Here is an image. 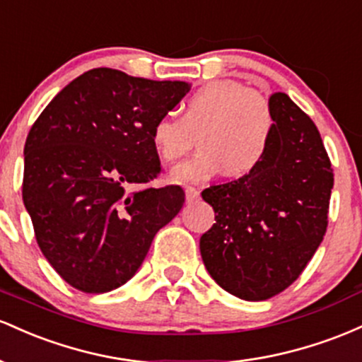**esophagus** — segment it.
<instances>
[{"label":"esophagus","instance_id":"esophagus-1","mask_svg":"<svg viewBox=\"0 0 362 362\" xmlns=\"http://www.w3.org/2000/svg\"><path fill=\"white\" fill-rule=\"evenodd\" d=\"M185 193H186V202L188 203H192L200 198V192H198L197 188H193V186H186Z\"/></svg>","mask_w":362,"mask_h":362}]
</instances>
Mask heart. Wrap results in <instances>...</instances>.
Segmentation results:
<instances>
[{"label":"heart","instance_id":"heart-1","mask_svg":"<svg viewBox=\"0 0 362 362\" xmlns=\"http://www.w3.org/2000/svg\"><path fill=\"white\" fill-rule=\"evenodd\" d=\"M272 112L251 87L238 80H214L186 100L182 117L174 112L159 116L150 129V141L165 164L180 160L193 147L202 150L173 169L176 182H205L217 174L233 177L262 168L270 145Z\"/></svg>","mask_w":362,"mask_h":362}]
</instances>
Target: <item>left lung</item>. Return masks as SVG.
<instances>
[{"instance_id":"left-lung-1","label":"left lung","mask_w":362,"mask_h":362,"mask_svg":"<svg viewBox=\"0 0 362 362\" xmlns=\"http://www.w3.org/2000/svg\"><path fill=\"white\" fill-rule=\"evenodd\" d=\"M267 159L253 174L203 189L215 224L200 238L206 270L245 301H265L291 286L328 226L334 173L322 136L284 92L272 93Z\"/></svg>"}]
</instances>
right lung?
Segmentation results:
<instances>
[{"label":"right lung","instance_id":"1","mask_svg":"<svg viewBox=\"0 0 362 362\" xmlns=\"http://www.w3.org/2000/svg\"><path fill=\"white\" fill-rule=\"evenodd\" d=\"M189 88L93 68L28 132L23 203L40 251L75 289L103 294L127 284L157 230L180 214L181 186L132 188L162 173L150 129Z\"/></svg>","mask_w":362,"mask_h":362}]
</instances>
